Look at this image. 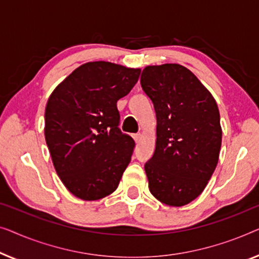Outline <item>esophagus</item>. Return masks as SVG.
I'll list each match as a JSON object with an SVG mask.
<instances>
[{"mask_svg":"<svg viewBox=\"0 0 259 259\" xmlns=\"http://www.w3.org/2000/svg\"><path fill=\"white\" fill-rule=\"evenodd\" d=\"M133 137H134V140H135V142H136V143H138V142H140V141H141V137H142V136H141V134H135Z\"/></svg>","mask_w":259,"mask_h":259,"instance_id":"34e87169","label":"esophagus"}]
</instances>
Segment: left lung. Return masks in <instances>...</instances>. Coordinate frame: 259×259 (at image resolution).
I'll list each match as a JSON object with an SVG mask.
<instances>
[{"label":"left lung","instance_id":"obj_1","mask_svg":"<svg viewBox=\"0 0 259 259\" xmlns=\"http://www.w3.org/2000/svg\"><path fill=\"white\" fill-rule=\"evenodd\" d=\"M141 85L157 118L156 149L144 165L149 190L166 205H187L202 194L218 163L222 128L217 103L181 64L148 65Z\"/></svg>","mask_w":259,"mask_h":259}]
</instances>
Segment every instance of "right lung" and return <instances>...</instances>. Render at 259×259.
I'll list each match as a JSON object with an SVG mask.
<instances>
[{
    "label": "right lung",
    "instance_id": "obj_1",
    "mask_svg": "<svg viewBox=\"0 0 259 259\" xmlns=\"http://www.w3.org/2000/svg\"><path fill=\"white\" fill-rule=\"evenodd\" d=\"M141 69L88 62L58 84L47 102L45 136L64 187L83 201L117 189L135 142L118 128L117 101L134 88Z\"/></svg>",
    "mask_w": 259,
    "mask_h": 259
}]
</instances>
